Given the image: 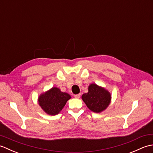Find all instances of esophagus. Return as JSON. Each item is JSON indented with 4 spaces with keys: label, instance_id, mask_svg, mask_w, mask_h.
<instances>
[{
    "label": "esophagus",
    "instance_id": "34e87169",
    "mask_svg": "<svg viewBox=\"0 0 153 153\" xmlns=\"http://www.w3.org/2000/svg\"><path fill=\"white\" fill-rule=\"evenodd\" d=\"M80 96H81V94H77V95H74V97L76 99H79L80 98Z\"/></svg>",
    "mask_w": 153,
    "mask_h": 153
}]
</instances>
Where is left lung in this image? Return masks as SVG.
Wrapping results in <instances>:
<instances>
[{
  "mask_svg": "<svg viewBox=\"0 0 153 153\" xmlns=\"http://www.w3.org/2000/svg\"><path fill=\"white\" fill-rule=\"evenodd\" d=\"M82 100L91 111L99 113L108 107L111 95L105 89L93 83L89 86L88 93L82 95Z\"/></svg>",
  "mask_w": 153,
  "mask_h": 153,
  "instance_id": "left-lung-1",
  "label": "left lung"
}]
</instances>
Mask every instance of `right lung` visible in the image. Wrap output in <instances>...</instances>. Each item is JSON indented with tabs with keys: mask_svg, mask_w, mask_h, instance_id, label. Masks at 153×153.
Listing matches in <instances>:
<instances>
[{
	"mask_svg": "<svg viewBox=\"0 0 153 153\" xmlns=\"http://www.w3.org/2000/svg\"><path fill=\"white\" fill-rule=\"evenodd\" d=\"M71 96L62 92L57 87H53L42 94L38 99L39 104L44 111L49 115H56L59 113Z\"/></svg>",
	"mask_w": 153,
	"mask_h": 153,
	"instance_id": "right-lung-1",
	"label": "right lung"
}]
</instances>
